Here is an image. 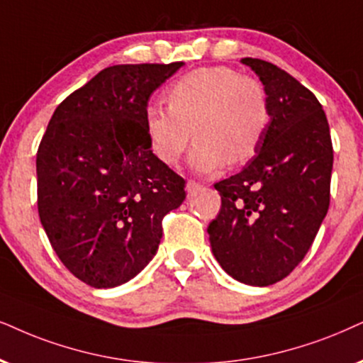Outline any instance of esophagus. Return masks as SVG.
I'll return each instance as SVG.
<instances>
[{
  "instance_id": "34e87169",
  "label": "esophagus",
  "mask_w": 363,
  "mask_h": 363,
  "mask_svg": "<svg viewBox=\"0 0 363 363\" xmlns=\"http://www.w3.org/2000/svg\"><path fill=\"white\" fill-rule=\"evenodd\" d=\"M201 187H203V184H201V182L192 181V179H189V181H187V184H186V189H187V192H189V194H194V192L199 191Z\"/></svg>"
}]
</instances>
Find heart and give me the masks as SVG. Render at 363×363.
<instances>
[{
  "mask_svg": "<svg viewBox=\"0 0 363 363\" xmlns=\"http://www.w3.org/2000/svg\"><path fill=\"white\" fill-rule=\"evenodd\" d=\"M169 108H145V132L160 162L174 166L196 140L189 162L199 172L241 166L263 144L272 102L263 82L235 68H196L166 91Z\"/></svg>",
  "mask_w": 363,
  "mask_h": 363,
  "instance_id": "heart-1",
  "label": "heart"
}]
</instances>
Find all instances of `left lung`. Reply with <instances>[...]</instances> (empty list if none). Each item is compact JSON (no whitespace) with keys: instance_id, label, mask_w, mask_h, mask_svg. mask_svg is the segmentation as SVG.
<instances>
[{"instance_id":"obj_1","label":"left lung","mask_w":363,"mask_h":363,"mask_svg":"<svg viewBox=\"0 0 363 363\" xmlns=\"http://www.w3.org/2000/svg\"><path fill=\"white\" fill-rule=\"evenodd\" d=\"M263 82L272 122L255 157L216 182L221 209L209 242L238 281L269 286L308 253L330 206L333 147L322 104L290 73L259 58H242Z\"/></svg>"}]
</instances>
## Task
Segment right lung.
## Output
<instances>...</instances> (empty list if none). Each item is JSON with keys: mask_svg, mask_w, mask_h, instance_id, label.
<instances>
[{"mask_svg": "<svg viewBox=\"0 0 363 363\" xmlns=\"http://www.w3.org/2000/svg\"><path fill=\"white\" fill-rule=\"evenodd\" d=\"M182 67L104 68L53 112L36 152L38 214L73 277L94 288L128 281L154 258L162 219L186 181L150 150L145 108Z\"/></svg>", "mask_w": 363, "mask_h": 363, "instance_id": "right-lung-1", "label": "right lung"}]
</instances>
